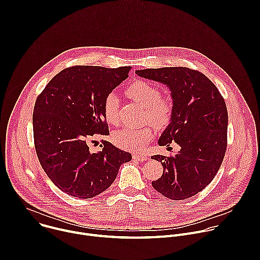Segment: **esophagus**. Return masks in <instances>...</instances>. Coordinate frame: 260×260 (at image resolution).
Listing matches in <instances>:
<instances>
[{
  "mask_svg": "<svg viewBox=\"0 0 260 260\" xmlns=\"http://www.w3.org/2000/svg\"><path fill=\"white\" fill-rule=\"evenodd\" d=\"M133 158L135 160H138V161H144V160H147L148 159V156L146 154H134Z\"/></svg>",
  "mask_w": 260,
  "mask_h": 260,
  "instance_id": "34e87169",
  "label": "esophagus"
}]
</instances>
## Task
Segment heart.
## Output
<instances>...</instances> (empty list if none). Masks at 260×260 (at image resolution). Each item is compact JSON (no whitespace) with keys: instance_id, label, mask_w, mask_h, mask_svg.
Instances as JSON below:
<instances>
[{"instance_id":"b5f03b06","label":"heart","mask_w":260,"mask_h":260,"mask_svg":"<svg viewBox=\"0 0 260 260\" xmlns=\"http://www.w3.org/2000/svg\"><path fill=\"white\" fill-rule=\"evenodd\" d=\"M127 94L146 108V120H150L156 127H166L173 118L174 107L169 100L161 99V92L155 85L146 82L137 81L127 88ZM119 99L115 92H110L104 101V116L107 122L116 124L118 122ZM153 137L151 125L124 126L116 131L113 135L114 143L131 151H139L147 142Z\"/></svg>"}]
</instances>
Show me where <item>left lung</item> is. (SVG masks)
Returning <instances> with one entry per match:
<instances>
[{
  "mask_svg": "<svg viewBox=\"0 0 260 260\" xmlns=\"http://www.w3.org/2000/svg\"><path fill=\"white\" fill-rule=\"evenodd\" d=\"M136 74L171 90L173 118L158 144L175 142L181 147L174 156H151L165 170L152 186L175 201L193 197L211 183L225 155L229 115L224 99L203 73L188 68L145 69Z\"/></svg>",
  "mask_w": 260,
  "mask_h": 260,
  "instance_id": "1",
  "label": "left lung"
}]
</instances>
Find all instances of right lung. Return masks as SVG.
<instances>
[{
	"label": "right lung",
	"instance_id": "add662e5",
	"mask_svg": "<svg viewBox=\"0 0 260 260\" xmlns=\"http://www.w3.org/2000/svg\"><path fill=\"white\" fill-rule=\"evenodd\" d=\"M129 67L74 66L60 71L36 100L34 141L39 161L55 186L69 196L90 199L114 182L132 154L104 141L91 153L87 140L108 136L105 98L128 77Z\"/></svg>",
	"mask_w": 260,
	"mask_h": 260
}]
</instances>
